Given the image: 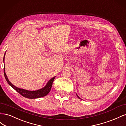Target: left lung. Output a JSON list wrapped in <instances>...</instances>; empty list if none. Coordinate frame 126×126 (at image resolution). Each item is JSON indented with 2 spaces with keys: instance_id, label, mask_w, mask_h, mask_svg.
<instances>
[{
  "instance_id": "obj_1",
  "label": "left lung",
  "mask_w": 126,
  "mask_h": 126,
  "mask_svg": "<svg viewBox=\"0 0 126 126\" xmlns=\"http://www.w3.org/2000/svg\"><path fill=\"white\" fill-rule=\"evenodd\" d=\"M77 97H78V98H79V99H81V98H79V96H78V95H77Z\"/></svg>"
}]
</instances>
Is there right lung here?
<instances>
[{
    "label": "right lung",
    "mask_w": 126,
    "mask_h": 126,
    "mask_svg": "<svg viewBox=\"0 0 126 126\" xmlns=\"http://www.w3.org/2000/svg\"><path fill=\"white\" fill-rule=\"evenodd\" d=\"M5 55H4V57H3V62H4ZM3 69H4V71L3 72H4L5 77L6 81H7V82L8 83V84L10 86L12 87L16 91H17L18 93H19L21 95V96H22L25 98H29V99L38 98L44 97L45 96H46V95H47L48 94V93L50 92V91L51 88V87H52L53 81H54L55 78V77H54L52 78H51L50 80L48 82L46 86L44 88H43L39 89L38 90H36V91H28V90H26L25 89L19 88H17L16 87H15L14 85H13L12 83H11L9 81L8 78H7V75H6V74L5 73V67H4V68H3Z\"/></svg>",
    "instance_id": "right-lung-1"
}]
</instances>
